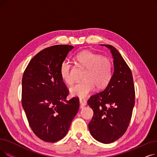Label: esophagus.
Wrapping results in <instances>:
<instances>
[{
    "label": "esophagus",
    "mask_w": 157,
    "mask_h": 157,
    "mask_svg": "<svg viewBox=\"0 0 157 157\" xmlns=\"http://www.w3.org/2000/svg\"><path fill=\"white\" fill-rule=\"evenodd\" d=\"M79 104L81 106H85L87 104V102L85 100H83V99H80L79 100Z\"/></svg>",
    "instance_id": "obj_1"
}]
</instances>
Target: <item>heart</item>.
<instances>
[{"instance_id": "b5f03b06", "label": "heart", "mask_w": 157, "mask_h": 157, "mask_svg": "<svg viewBox=\"0 0 157 157\" xmlns=\"http://www.w3.org/2000/svg\"><path fill=\"white\" fill-rule=\"evenodd\" d=\"M76 60L86 71L84 74V81L69 89L71 95L85 98L94 91L95 86L102 90L109 84L113 75V63L108 58L90 51H83L76 55ZM60 72L65 83L69 85L73 83L72 65L69 62L65 60L62 63Z\"/></svg>"}]
</instances>
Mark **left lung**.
Instances as JSON below:
<instances>
[{
    "label": "left lung",
    "mask_w": 157,
    "mask_h": 157,
    "mask_svg": "<svg viewBox=\"0 0 157 157\" xmlns=\"http://www.w3.org/2000/svg\"><path fill=\"white\" fill-rule=\"evenodd\" d=\"M101 46L110 50L114 71L105 88L88 101L94 111L88 128L97 141L109 144L120 138L128 127L135 104V90L132 72L119 52L111 45Z\"/></svg>",
    "instance_id": "left-lung-1"
}]
</instances>
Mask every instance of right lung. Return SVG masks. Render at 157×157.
Returning <instances> with one entry per match:
<instances>
[{
    "instance_id": "add662e5",
    "label": "right lung",
    "mask_w": 157,
    "mask_h": 157,
    "mask_svg": "<svg viewBox=\"0 0 157 157\" xmlns=\"http://www.w3.org/2000/svg\"><path fill=\"white\" fill-rule=\"evenodd\" d=\"M73 48L66 44L45 48L32 58L23 73V108L32 131L46 142L63 138L79 109L77 97L66 99L69 90L60 72Z\"/></svg>"
}]
</instances>
